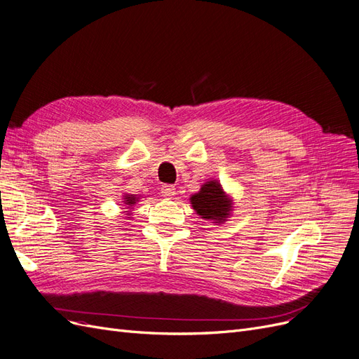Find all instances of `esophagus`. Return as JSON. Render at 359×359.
<instances>
[{
  "label": "esophagus",
  "mask_w": 359,
  "mask_h": 359,
  "mask_svg": "<svg viewBox=\"0 0 359 359\" xmlns=\"http://www.w3.org/2000/svg\"><path fill=\"white\" fill-rule=\"evenodd\" d=\"M175 187L173 186H170V184H165V186H161V194L165 198H168V199H170L172 196H175Z\"/></svg>",
  "instance_id": "34e87169"
}]
</instances>
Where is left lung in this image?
<instances>
[{
    "label": "left lung",
    "mask_w": 359,
    "mask_h": 359,
    "mask_svg": "<svg viewBox=\"0 0 359 359\" xmlns=\"http://www.w3.org/2000/svg\"><path fill=\"white\" fill-rule=\"evenodd\" d=\"M193 210L196 211L202 219L214 220L222 223L229 215L232 210L231 199L226 196L222 186L217 181H210L202 186L199 193H194L190 198Z\"/></svg>",
    "instance_id": "left-lung-1"
}]
</instances>
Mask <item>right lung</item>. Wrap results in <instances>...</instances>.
<instances>
[{
    "mask_svg": "<svg viewBox=\"0 0 359 359\" xmlns=\"http://www.w3.org/2000/svg\"><path fill=\"white\" fill-rule=\"evenodd\" d=\"M136 201H137V199L133 196V194H128V196H126V201H124V202H126L127 205L132 206L133 203H136Z\"/></svg>",
    "mask_w": 359,
    "mask_h": 359,
    "instance_id": "right-lung-1",
    "label": "right lung"
}]
</instances>
